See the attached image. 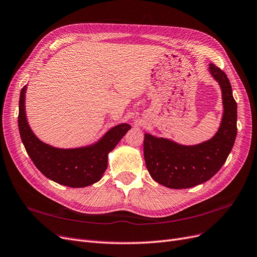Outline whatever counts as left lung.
Listing matches in <instances>:
<instances>
[{"label":"left lung","instance_id":"left-lung-1","mask_svg":"<svg viewBox=\"0 0 257 257\" xmlns=\"http://www.w3.org/2000/svg\"><path fill=\"white\" fill-rule=\"evenodd\" d=\"M212 76L222 90L223 116L212 139L198 146L184 147L146 134L143 154L152 178L170 189H188L208 181L227 160L237 134V104L230 81L218 66L210 64Z\"/></svg>","mask_w":257,"mask_h":257}]
</instances>
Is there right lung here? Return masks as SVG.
Listing matches in <instances>:
<instances>
[{"mask_svg": "<svg viewBox=\"0 0 257 257\" xmlns=\"http://www.w3.org/2000/svg\"><path fill=\"white\" fill-rule=\"evenodd\" d=\"M26 86L21 89L18 124L20 136L30 159L44 176L70 188H83L100 180L107 168V155L131 128L123 123L106 133L95 146L62 150L41 142L28 126L24 100Z\"/></svg>", "mask_w": 257, "mask_h": 257, "instance_id": "1", "label": "right lung"}]
</instances>
